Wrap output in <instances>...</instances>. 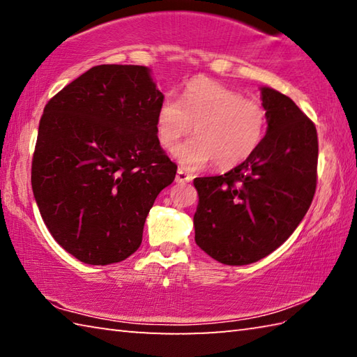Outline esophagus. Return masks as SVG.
<instances>
[{"label": "esophagus", "mask_w": 357, "mask_h": 357, "mask_svg": "<svg viewBox=\"0 0 357 357\" xmlns=\"http://www.w3.org/2000/svg\"><path fill=\"white\" fill-rule=\"evenodd\" d=\"M192 179H193L192 174H189L185 170H183V168H179L178 173H176V183H190Z\"/></svg>", "instance_id": "obj_1"}]
</instances>
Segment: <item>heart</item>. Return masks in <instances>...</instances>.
Here are the masks:
<instances>
[{
  "label": "heart",
  "mask_w": 357,
  "mask_h": 357,
  "mask_svg": "<svg viewBox=\"0 0 357 357\" xmlns=\"http://www.w3.org/2000/svg\"><path fill=\"white\" fill-rule=\"evenodd\" d=\"M157 137L173 149L192 130L195 138L174 151L179 164L198 170L214 162L229 170L257 153L268 130V113L257 99H247L236 89L197 78L187 84L183 98L167 96L157 110ZM196 129H192V126Z\"/></svg>",
  "instance_id": "1"
}]
</instances>
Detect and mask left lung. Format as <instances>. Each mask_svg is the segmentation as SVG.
<instances>
[{
    "label": "left lung",
    "mask_w": 357,
    "mask_h": 357,
    "mask_svg": "<svg viewBox=\"0 0 357 357\" xmlns=\"http://www.w3.org/2000/svg\"><path fill=\"white\" fill-rule=\"evenodd\" d=\"M268 132L257 153L220 176L195 178V243L219 263L243 266L291 236L317 190L313 121L275 89L263 88Z\"/></svg>",
    "instance_id": "left-lung-1"
}]
</instances>
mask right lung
Listing matches in <instances>:
<instances>
[{
	"label": "right lung",
	"mask_w": 357,
	"mask_h": 357,
	"mask_svg": "<svg viewBox=\"0 0 357 357\" xmlns=\"http://www.w3.org/2000/svg\"><path fill=\"white\" fill-rule=\"evenodd\" d=\"M162 102L148 68L123 64L94 66L47 102L31 185L52 236L80 261L130 257L176 176L157 137Z\"/></svg>",
	"instance_id": "1"
}]
</instances>
